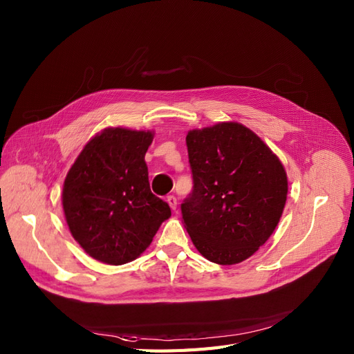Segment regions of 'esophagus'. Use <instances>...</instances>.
<instances>
[{"mask_svg":"<svg viewBox=\"0 0 354 354\" xmlns=\"http://www.w3.org/2000/svg\"><path fill=\"white\" fill-rule=\"evenodd\" d=\"M167 203H169L170 209H172V210H176V207H178V200H176V197H175V196H169V197H167Z\"/></svg>","mask_w":354,"mask_h":354,"instance_id":"1","label":"esophagus"}]
</instances>
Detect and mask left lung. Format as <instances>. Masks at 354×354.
<instances>
[{"instance_id":"left-lung-1","label":"left lung","mask_w":354,"mask_h":354,"mask_svg":"<svg viewBox=\"0 0 354 354\" xmlns=\"http://www.w3.org/2000/svg\"><path fill=\"white\" fill-rule=\"evenodd\" d=\"M192 192L180 204L194 245L218 265L254 254L275 231L288 182L278 157L239 123L187 135Z\"/></svg>"}]
</instances>
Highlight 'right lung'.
<instances>
[{
	"label": "right lung",
	"mask_w": 354,
	"mask_h": 354,
	"mask_svg": "<svg viewBox=\"0 0 354 354\" xmlns=\"http://www.w3.org/2000/svg\"><path fill=\"white\" fill-rule=\"evenodd\" d=\"M151 132L109 128L76 158L63 187L67 225L85 252L102 263L124 265L150 245L170 216L150 189L145 153Z\"/></svg>",
	"instance_id": "add662e5"
}]
</instances>
